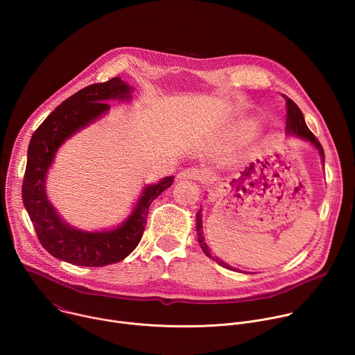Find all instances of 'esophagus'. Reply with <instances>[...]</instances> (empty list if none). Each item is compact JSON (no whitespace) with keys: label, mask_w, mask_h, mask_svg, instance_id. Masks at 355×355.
Listing matches in <instances>:
<instances>
[{"label":"esophagus","mask_w":355,"mask_h":355,"mask_svg":"<svg viewBox=\"0 0 355 355\" xmlns=\"http://www.w3.org/2000/svg\"><path fill=\"white\" fill-rule=\"evenodd\" d=\"M178 180H193V181H205L209 178V173L207 170L202 168H195V167H189L182 170L181 173L177 174Z\"/></svg>","instance_id":"esophagus-1"}]
</instances>
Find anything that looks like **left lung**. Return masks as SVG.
Segmentation results:
<instances>
[{
  "label": "left lung",
  "instance_id": "1",
  "mask_svg": "<svg viewBox=\"0 0 355 355\" xmlns=\"http://www.w3.org/2000/svg\"><path fill=\"white\" fill-rule=\"evenodd\" d=\"M284 98H285V101H286V132H288V133L297 135L299 137L305 139V140H309L311 143H313V144L316 146V148L319 150V153H320V156H322V159H323V162H324V151H323V147H322L320 141L318 140V137H316V136L309 130V128L306 126L305 118H303V114L300 112L299 107L293 103V101H292L291 98H288L286 95H284ZM200 220H202V219H200V212H198V215H196L198 241L200 243V247H202V250H204L205 254H207L208 257H212V256L209 254V250H208L207 243L204 241V236H202V232H200V229H202ZM214 260H215L219 266H222V267H225V268H227V270L232 268L229 264L223 263V261L219 260L218 257H215Z\"/></svg>",
  "mask_w": 355,
  "mask_h": 355
}]
</instances>
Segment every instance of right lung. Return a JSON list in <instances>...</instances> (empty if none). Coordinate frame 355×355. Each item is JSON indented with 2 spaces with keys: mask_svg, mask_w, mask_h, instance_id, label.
Wrapping results in <instances>:
<instances>
[{
  "mask_svg": "<svg viewBox=\"0 0 355 355\" xmlns=\"http://www.w3.org/2000/svg\"><path fill=\"white\" fill-rule=\"evenodd\" d=\"M130 88L119 78L91 84L60 104L33 132L22 182V200L43 248L56 259L81 267H103L122 261L137 247L150 204L173 185L174 175L144 188L135 212L116 230L87 233L67 226L50 205L44 177L59 146L80 128L110 110V98H128Z\"/></svg>",
  "mask_w": 355,
  "mask_h": 355,
  "instance_id": "right-lung-1",
  "label": "right lung"
}]
</instances>
